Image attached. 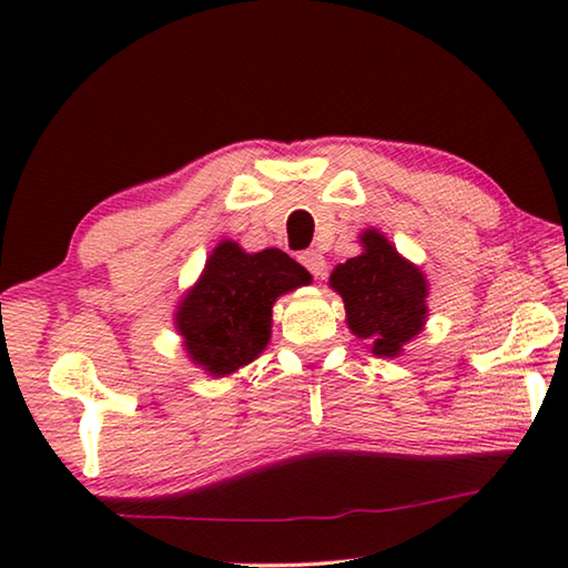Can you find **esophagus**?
<instances>
[{"instance_id": "esophagus-1", "label": "esophagus", "mask_w": 568, "mask_h": 568, "mask_svg": "<svg viewBox=\"0 0 568 568\" xmlns=\"http://www.w3.org/2000/svg\"><path fill=\"white\" fill-rule=\"evenodd\" d=\"M297 261H301L315 277H323L325 271H328V265H325V257L318 253V250H303V253L297 255Z\"/></svg>"}]
</instances>
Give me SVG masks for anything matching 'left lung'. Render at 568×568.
Instances as JSON below:
<instances>
[{
  "instance_id": "8db88e82",
  "label": "left lung",
  "mask_w": 568,
  "mask_h": 568,
  "mask_svg": "<svg viewBox=\"0 0 568 568\" xmlns=\"http://www.w3.org/2000/svg\"><path fill=\"white\" fill-rule=\"evenodd\" d=\"M361 255L335 265L331 287L343 297L345 323L378 358H396L428 318V281L376 227L361 233Z\"/></svg>"
}]
</instances>
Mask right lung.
<instances>
[{
	"label": "right lung",
	"instance_id": "right-lung-1",
	"mask_svg": "<svg viewBox=\"0 0 568 568\" xmlns=\"http://www.w3.org/2000/svg\"><path fill=\"white\" fill-rule=\"evenodd\" d=\"M311 281L283 250L245 253L233 240H220L175 311L187 358L213 378L253 363L271 343L277 297Z\"/></svg>",
	"mask_w": 568,
	"mask_h": 568
}]
</instances>
